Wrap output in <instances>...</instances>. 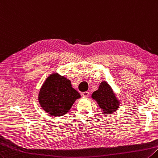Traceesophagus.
Segmentation results:
<instances>
[{
	"label": "esophagus",
	"instance_id": "esophagus-1",
	"mask_svg": "<svg viewBox=\"0 0 158 158\" xmlns=\"http://www.w3.org/2000/svg\"><path fill=\"white\" fill-rule=\"evenodd\" d=\"M89 92H88V91H86V92H82L81 93V96L82 97H88V96H89Z\"/></svg>",
	"mask_w": 158,
	"mask_h": 158
}]
</instances>
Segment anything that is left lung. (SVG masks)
Here are the masks:
<instances>
[{"mask_svg":"<svg viewBox=\"0 0 158 158\" xmlns=\"http://www.w3.org/2000/svg\"><path fill=\"white\" fill-rule=\"evenodd\" d=\"M92 97L97 101L104 114H110L115 112L119 107V101L106 81L101 83L98 89L92 93Z\"/></svg>","mask_w":158,"mask_h":158,"instance_id":"1","label":"left lung"}]
</instances>
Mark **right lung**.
I'll return each mask as SVG.
<instances>
[{
  "mask_svg": "<svg viewBox=\"0 0 158 158\" xmlns=\"http://www.w3.org/2000/svg\"><path fill=\"white\" fill-rule=\"evenodd\" d=\"M81 97L70 80L53 73L46 79L38 96L40 105L46 112L54 116L66 114L77 98Z\"/></svg>",
  "mask_w": 158,
  "mask_h": 158,
  "instance_id": "add662e5",
  "label": "right lung"
}]
</instances>
